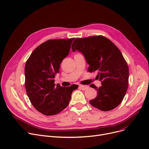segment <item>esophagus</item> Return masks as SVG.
<instances>
[{
  "instance_id": "esophagus-1",
  "label": "esophagus",
  "mask_w": 149,
  "mask_h": 149,
  "mask_svg": "<svg viewBox=\"0 0 149 149\" xmlns=\"http://www.w3.org/2000/svg\"><path fill=\"white\" fill-rule=\"evenodd\" d=\"M80 87L82 89L83 91H85V90H86V89H88L89 88V87L86 85H80Z\"/></svg>"
}]
</instances>
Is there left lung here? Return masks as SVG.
Listing matches in <instances>:
<instances>
[{"mask_svg":"<svg viewBox=\"0 0 149 149\" xmlns=\"http://www.w3.org/2000/svg\"><path fill=\"white\" fill-rule=\"evenodd\" d=\"M72 49L83 54L89 65L88 71H96V78L101 82L100 87L90 86L97 95L90 104L104 111L116 108L123 100L129 80L128 66L120 49L102 36L76 38Z\"/></svg>","mask_w":149,"mask_h":149,"instance_id":"1","label":"left lung"}]
</instances>
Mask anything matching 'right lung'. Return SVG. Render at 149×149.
Masks as SVG:
<instances>
[{
  "label": "right lung",
  "instance_id": "1",
  "mask_svg": "<svg viewBox=\"0 0 149 149\" xmlns=\"http://www.w3.org/2000/svg\"><path fill=\"white\" fill-rule=\"evenodd\" d=\"M74 38L50 39L39 45L32 53L24 69L25 87L36 110L46 116L63 111L78 85L62 87L54 84L61 63L70 51Z\"/></svg>",
  "mask_w": 149,
  "mask_h": 149
}]
</instances>
